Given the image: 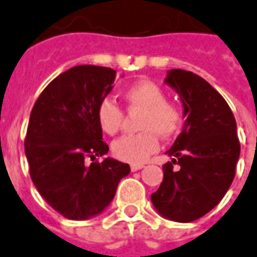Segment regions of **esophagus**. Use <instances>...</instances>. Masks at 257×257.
Wrapping results in <instances>:
<instances>
[{"label": "esophagus", "mask_w": 257, "mask_h": 257, "mask_svg": "<svg viewBox=\"0 0 257 257\" xmlns=\"http://www.w3.org/2000/svg\"><path fill=\"white\" fill-rule=\"evenodd\" d=\"M142 168H143V166H142V164H134V166H131V170H132V171H138V170H142Z\"/></svg>", "instance_id": "obj_1"}]
</instances>
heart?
Returning <instances> with one entry per match:
<instances>
[{
    "label": "heart",
    "mask_w": 257,
    "mask_h": 257,
    "mask_svg": "<svg viewBox=\"0 0 257 257\" xmlns=\"http://www.w3.org/2000/svg\"><path fill=\"white\" fill-rule=\"evenodd\" d=\"M129 111H141L139 134L126 135L112 143L116 159L142 164L159 150V136L171 138L182 123V112L177 104L166 100V91L150 80H138L123 91ZM97 121L105 134L115 135L123 121V112L111 98H104L97 107Z\"/></svg>",
    "instance_id": "heart-1"
}]
</instances>
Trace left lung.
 Masks as SVG:
<instances>
[{"label":"left lung","mask_w":257,"mask_h":257,"mask_svg":"<svg viewBox=\"0 0 257 257\" xmlns=\"http://www.w3.org/2000/svg\"><path fill=\"white\" fill-rule=\"evenodd\" d=\"M164 82L179 94L185 122L167 152L174 159L163 166L164 178L152 203L168 220L191 222L214 209L227 193L241 145L229 105L203 78L171 69ZM177 161L180 170H174Z\"/></svg>","instance_id":"1"}]
</instances>
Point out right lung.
Instances as JSON below:
<instances>
[{"instance_id":"1","label":"right lung","mask_w":257,"mask_h":257,"mask_svg":"<svg viewBox=\"0 0 257 257\" xmlns=\"http://www.w3.org/2000/svg\"><path fill=\"white\" fill-rule=\"evenodd\" d=\"M115 71L96 65L68 69L43 90L33 105L25 139L30 178L44 200L69 220L103 213L131 167L107 157L97 107L112 90Z\"/></svg>"}]
</instances>
